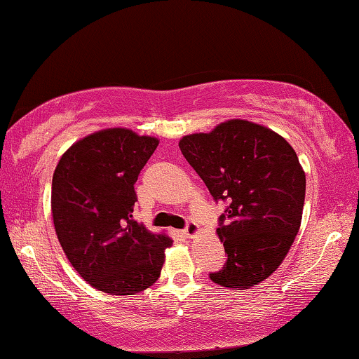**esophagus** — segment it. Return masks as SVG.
Returning a JSON list of instances; mask_svg holds the SVG:
<instances>
[{
	"instance_id": "esophagus-1",
	"label": "esophagus",
	"mask_w": 359,
	"mask_h": 359,
	"mask_svg": "<svg viewBox=\"0 0 359 359\" xmlns=\"http://www.w3.org/2000/svg\"><path fill=\"white\" fill-rule=\"evenodd\" d=\"M184 233L187 235V237L194 238L196 233H200V226H198V224H196V222H194V221L187 222V227L184 229Z\"/></svg>"
}]
</instances>
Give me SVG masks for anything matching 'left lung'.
Segmentation results:
<instances>
[{
    "instance_id": "8db88e82",
    "label": "left lung",
    "mask_w": 359,
    "mask_h": 359,
    "mask_svg": "<svg viewBox=\"0 0 359 359\" xmlns=\"http://www.w3.org/2000/svg\"><path fill=\"white\" fill-rule=\"evenodd\" d=\"M179 147L214 200L229 203L216 231L227 261L210 279L231 290L258 285L282 264L302 224L306 177L295 149L245 119L185 135Z\"/></svg>"
}]
</instances>
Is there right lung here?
Here are the masks:
<instances>
[{
	"label": "right lung",
	"mask_w": 359,
	"mask_h": 359,
	"mask_svg": "<svg viewBox=\"0 0 359 359\" xmlns=\"http://www.w3.org/2000/svg\"><path fill=\"white\" fill-rule=\"evenodd\" d=\"M159 140L130 128H104L62 154L53 174L51 212L69 263L109 295H137L161 276L165 233L133 221V189Z\"/></svg>",
	"instance_id": "right-lung-1"
}]
</instances>
